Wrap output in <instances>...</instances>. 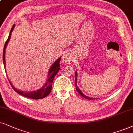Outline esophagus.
Wrapping results in <instances>:
<instances>
[{
	"mask_svg": "<svg viewBox=\"0 0 133 133\" xmlns=\"http://www.w3.org/2000/svg\"><path fill=\"white\" fill-rule=\"evenodd\" d=\"M63 62L66 64H70L73 62V58L69 53H66L63 56Z\"/></svg>",
	"mask_w": 133,
	"mask_h": 133,
	"instance_id": "esophagus-1",
	"label": "esophagus"
}]
</instances>
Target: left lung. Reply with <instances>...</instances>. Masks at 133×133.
Segmentation results:
<instances>
[{
	"label": "left lung",
	"instance_id": "1",
	"mask_svg": "<svg viewBox=\"0 0 133 133\" xmlns=\"http://www.w3.org/2000/svg\"><path fill=\"white\" fill-rule=\"evenodd\" d=\"M75 88H76V90L78 92V93L80 94V95H81L82 97H83L84 98L87 99L92 100V99H96V98H91V97L87 96H85L83 93H82V92L81 91V90H80V89H79L78 87H77V71H75Z\"/></svg>",
	"mask_w": 133,
	"mask_h": 133
}]
</instances>
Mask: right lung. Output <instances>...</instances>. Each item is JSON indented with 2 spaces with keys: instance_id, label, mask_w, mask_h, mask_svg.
Instances as JSON below:
<instances>
[{
  "instance_id": "right-lung-1",
  "label": "right lung",
  "mask_w": 133,
  "mask_h": 133,
  "mask_svg": "<svg viewBox=\"0 0 133 133\" xmlns=\"http://www.w3.org/2000/svg\"><path fill=\"white\" fill-rule=\"evenodd\" d=\"M15 24H13V26L11 28V31L10 32L9 36H8V38L7 40L6 41L5 43L4 48V51H3V63H4V68H5V49L6 45H7L8 42H9L10 38L11 37V32H12L13 29H14ZM61 57H60L59 58H58V59L56 60V61L53 64L51 65V68H50L49 72H48V79H47L46 83L45 84L44 86H43L42 88H41L39 90L34 91H31V92H24L23 91L18 90L17 89H16L13 86V85L11 84V82L9 80L10 83L12 87L15 91L16 93H18L19 95H21L23 96H25L26 97H29V98L34 99H40L44 98L46 96H47L48 95H49L50 92L51 91V88H52V83H53V79H54L55 75L57 74L59 70H60V67H59V62L60 60H61ZM6 71V70H5Z\"/></svg>"
}]
</instances>
